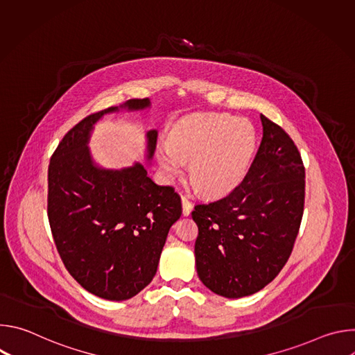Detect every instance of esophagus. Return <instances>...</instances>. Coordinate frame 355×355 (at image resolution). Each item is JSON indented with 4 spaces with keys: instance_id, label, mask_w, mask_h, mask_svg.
<instances>
[{
    "instance_id": "34e87169",
    "label": "esophagus",
    "mask_w": 355,
    "mask_h": 355,
    "mask_svg": "<svg viewBox=\"0 0 355 355\" xmlns=\"http://www.w3.org/2000/svg\"><path fill=\"white\" fill-rule=\"evenodd\" d=\"M181 204H182V215L188 216L192 211V202H189L185 196H181Z\"/></svg>"
}]
</instances>
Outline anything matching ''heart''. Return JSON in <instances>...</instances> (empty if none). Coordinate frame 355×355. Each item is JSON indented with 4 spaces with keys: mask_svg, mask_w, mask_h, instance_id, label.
I'll return each mask as SVG.
<instances>
[{
    "mask_svg": "<svg viewBox=\"0 0 355 355\" xmlns=\"http://www.w3.org/2000/svg\"><path fill=\"white\" fill-rule=\"evenodd\" d=\"M256 132L245 119L226 114H195L178 121L156 157L168 177L189 163L191 180L208 196H222L244 180L256 150Z\"/></svg>",
    "mask_w": 355,
    "mask_h": 355,
    "instance_id": "heart-1",
    "label": "heart"
}]
</instances>
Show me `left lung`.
Returning a JSON list of instances; mask_svg holds the SVG:
<instances>
[{"mask_svg":"<svg viewBox=\"0 0 355 355\" xmlns=\"http://www.w3.org/2000/svg\"><path fill=\"white\" fill-rule=\"evenodd\" d=\"M263 139L243 182L192 211L195 263L212 292L236 299L259 292L286 264L305 204V167L288 133L263 114Z\"/></svg>","mask_w":355,"mask_h":355,"instance_id":"1","label":"left lung"}]
</instances>
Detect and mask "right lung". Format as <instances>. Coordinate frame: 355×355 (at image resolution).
Wrapping results in <instances>:
<instances>
[{
  "mask_svg": "<svg viewBox=\"0 0 355 355\" xmlns=\"http://www.w3.org/2000/svg\"><path fill=\"white\" fill-rule=\"evenodd\" d=\"M150 108V99H129L77 123L50 159L47 216L64 267L88 292L126 300L157 272L170 227L182 214L173 187L157 185L141 163L121 170L98 166L88 143L104 115ZM146 160L153 159L157 130L146 133Z\"/></svg>",
  "mask_w": 355,
  "mask_h": 355,
  "instance_id": "add662e5",
  "label": "right lung"
}]
</instances>
